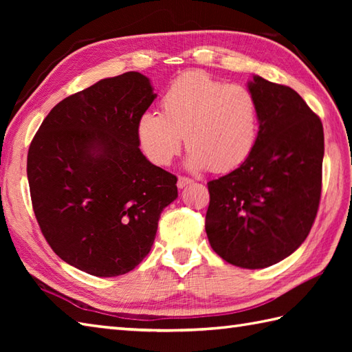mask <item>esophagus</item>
<instances>
[{
    "mask_svg": "<svg viewBox=\"0 0 352 352\" xmlns=\"http://www.w3.org/2000/svg\"><path fill=\"white\" fill-rule=\"evenodd\" d=\"M190 183H192L190 178H188V177H178L177 186H178V189H183V188H186V186L190 184Z\"/></svg>",
    "mask_w": 352,
    "mask_h": 352,
    "instance_id": "1",
    "label": "esophagus"
}]
</instances>
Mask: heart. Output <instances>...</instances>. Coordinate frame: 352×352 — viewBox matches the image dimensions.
I'll return each mask as SVG.
<instances>
[{
    "label": "heart",
    "instance_id": "b5f03b06",
    "mask_svg": "<svg viewBox=\"0 0 352 352\" xmlns=\"http://www.w3.org/2000/svg\"><path fill=\"white\" fill-rule=\"evenodd\" d=\"M162 113L146 110L138 119L142 151L159 166L180 153L186 136L188 166L228 174L250 160L258 142L260 109L248 87L227 85L207 72L190 71L163 94Z\"/></svg>",
    "mask_w": 352,
    "mask_h": 352
}]
</instances>
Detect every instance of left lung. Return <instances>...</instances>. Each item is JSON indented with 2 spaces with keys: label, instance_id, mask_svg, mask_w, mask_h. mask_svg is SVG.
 Masks as SVG:
<instances>
[{
  "label": "left lung",
  "instance_id": "obj_1",
  "mask_svg": "<svg viewBox=\"0 0 352 352\" xmlns=\"http://www.w3.org/2000/svg\"><path fill=\"white\" fill-rule=\"evenodd\" d=\"M258 142L250 160L208 182L206 233L213 251L245 269L272 266L300 248L322 189L324 129L294 89L254 76Z\"/></svg>",
  "mask_w": 352,
  "mask_h": 352
}]
</instances>
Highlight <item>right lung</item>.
Returning a JSON list of instances; mask_svg holds the SVG:
<instances>
[{
    "label": "right lung",
    "instance_id": "right-lung-1",
    "mask_svg": "<svg viewBox=\"0 0 352 352\" xmlns=\"http://www.w3.org/2000/svg\"><path fill=\"white\" fill-rule=\"evenodd\" d=\"M140 72L104 78L60 101L27 157L33 210L66 263L95 276L133 271L154 243L177 177L142 154L138 119L155 100Z\"/></svg>",
    "mask_w": 352,
    "mask_h": 352
}]
</instances>
